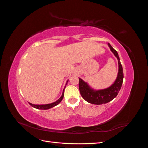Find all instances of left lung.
I'll return each mask as SVG.
<instances>
[{"instance_id":"8db88e82","label":"left lung","mask_w":148,"mask_h":148,"mask_svg":"<svg viewBox=\"0 0 148 148\" xmlns=\"http://www.w3.org/2000/svg\"><path fill=\"white\" fill-rule=\"evenodd\" d=\"M111 51L119 60V73L114 83L109 88L102 90L94 91L88 84L79 78V89L82 96L87 102L93 104H102L111 101L117 96L123 83V72L122 65L120 63V58L117 52L108 43Z\"/></svg>"}]
</instances>
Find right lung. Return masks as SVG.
<instances>
[{
  "label": "right lung",
  "instance_id": "add662e5",
  "mask_svg": "<svg viewBox=\"0 0 148 148\" xmlns=\"http://www.w3.org/2000/svg\"><path fill=\"white\" fill-rule=\"evenodd\" d=\"M67 82H68V81H67ZM67 83H66V85ZM64 96V89L63 90V93H62V96L59 98V99H58L57 101H56V102H53V103H51V104H43V105H35V104H31V103L29 102V104L30 106H31L32 107H34V108L36 109H41V110H47V109H51L52 108V107H54L57 105H58L59 104V103L62 101V100L63 99V97Z\"/></svg>",
  "mask_w": 148,
  "mask_h": 148
}]
</instances>
